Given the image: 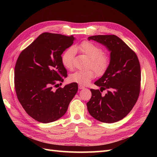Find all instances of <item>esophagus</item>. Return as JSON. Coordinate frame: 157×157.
<instances>
[{
  "instance_id": "34e87169",
  "label": "esophagus",
  "mask_w": 157,
  "mask_h": 157,
  "mask_svg": "<svg viewBox=\"0 0 157 157\" xmlns=\"http://www.w3.org/2000/svg\"><path fill=\"white\" fill-rule=\"evenodd\" d=\"M84 88H85V87L83 86H82V85H80V84L78 85V89L82 90V89H84Z\"/></svg>"
}]
</instances>
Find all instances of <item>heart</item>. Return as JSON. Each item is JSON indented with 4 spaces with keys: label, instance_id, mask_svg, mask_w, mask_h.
<instances>
[{
    "label": "heart",
    "instance_id": "heart-1",
    "mask_svg": "<svg viewBox=\"0 0 157 157\" xmlns=\"http://www.w3.org/2000/svg\"><path fill=\"white\" fill-rule=\"evenodd\" d=\"M76 51H79L88 57L90 59L88 67L94 69L97 74L102 75L108 68L110 61L109 58L106 54H103V51L101 47L91 42L83 41L78 45L73 46V48H68L61 56V63L66 69L73 68ZM94 71H77L70 75L69 80L71 82L86 85L96 76Z\"/></svg>",
    "mask_w": 157,
    "mask_h": 157
}]
</instances>
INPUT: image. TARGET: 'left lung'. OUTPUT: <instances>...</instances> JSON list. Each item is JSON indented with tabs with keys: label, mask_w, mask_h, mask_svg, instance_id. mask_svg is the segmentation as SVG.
Segmentation results:
<instances>
[{
	"label": "left lung",
	"mask_w": 157,
	"mask_h": 157,
	"mask_svg": "<svg viewBox=\"0 0 157 157\" xmlns=\"http://www.w3.org/2000/svg\"><path fill=\"white\" fill-rule=\"evenodd\" d=\"M105 46L110 53L109 67L94 82L100 90L90 89L92 97L88 111L99 121L113 123L121 121L134 107L140 92L141 69L138 58L125 42L116 35L88 37ZM108 90L105 95L103 90Z\"/></svg>",
	"instance_id": "obj_1"
}]
</instances>
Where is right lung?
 Listing matches in <instances>:
<instances>
[{"label":"right lung","instance_id":"right-lung-1","mask_svg":"<svg viewBox=\"0 0 157 157\" xmlns=\"http://www.w3.org/2000/svg\"><path fill=\"white\" fill-rule=\"evenodd\" d=\"M75 39L73 35L42 33L17 59L14 85L17 99L28 115L40 122H52L63 117L78 91L76 82L54 89L67 77L61 54Z\"/></svg>","mask_w":157,"mask_h":157}]
</instances>
